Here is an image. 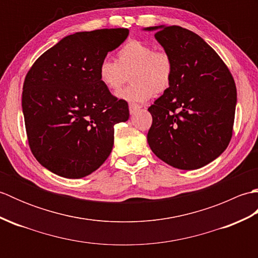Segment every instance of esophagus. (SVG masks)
I'll list each match as a JSON object with an SVG mask.
<instances>
[{
  "label": "esophagus",
  "mask_w": 258,
  "mask_h": 258,
  "mask_svg": "<svg viewBox=\"0 0 258 258\" xmlns=\"http://www.w3.org/2000/svg\"><path fill=\"white\" fill-rule=\"evenodd\" d=\"M140 108H141V105H139V104H133V103L130 104V113L131 114H135Z\"/></svg>",
  "instance_id": "34e87169"
}]
</instances>
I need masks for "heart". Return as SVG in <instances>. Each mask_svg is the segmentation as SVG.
<instances>
[{"label": "heart", "mask_w": 258, "mask_h": 258, "mask_svg": "<svg viewBox=\"0 0 258 258\" xmlns=\"http://www.w3.org/2000/svg\"><path fill=\"white\" fill-rule=\"evenodd\" d=\"M174 73L171 54L154 50L149 43L140 40H128L118 48L116 61L104 58L97 68L98 80L112 92L118 91L130 74L132 84L117 93V96L131 103H144L154 94L167 92Z\"/></svg>", "instance_id": "b5f03b06"}]
</instances>
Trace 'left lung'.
<instances>
[{"label":"left lung","instance_id":"1","mask_svg":"<svg viewBox=\"0 0 258 258\" xmlns=\"http://www.w3.org/2000/svg\"><path fill=\"white\" fill-rule=\"evenodd\" d=\"M155 38L174 61L173 83L149 107L147 142L168 165L196 169L226 150L233 135L237 92L231 71L196 33L155 26Z\"/></svg>","mask_w":258,"mask_h":258}]
</instances>
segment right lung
Returning a JSON list of instances; mask_svg holds the SVG:
<instances>
[{"label":"right lung","instance_id":"add662e5","mask_svg":"<svg viewBox=\"0 0 258 258\" xmlns=\"http://www.w3.org/2000/svg\"><path fill=\"white\" fill-rule=\"evenodd\" d=\"M127 29L79 32L48 48L27 71L24 123L32 154L67 178L87 176L111 154L114 125L126 122L128 104L97 75L98 64L119 46Z\"/></svg>","mask_w":258,"mask_h":258}]
</instances>
